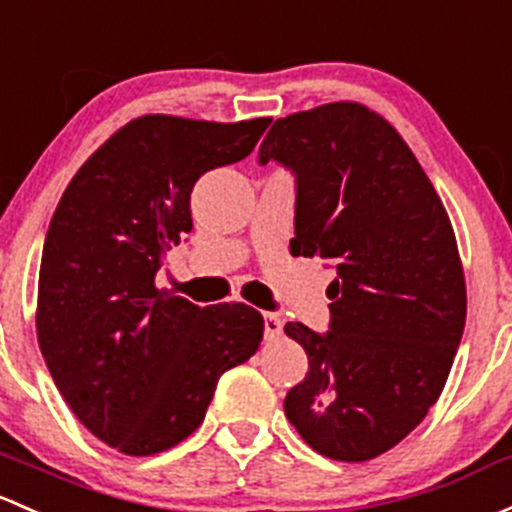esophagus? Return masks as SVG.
Segmentation results:
<instances>
[{"mask_svg": "<svg viewBox=\"0 0 512 512\" xmlns=\"http://www.w3.org/2000/svg\"><path fill=\"white\" fill-rule=\"evenodd\" d=\"M282 331H284V321L279 319L277 314H270V311H267L265 314V338H279L282 336Z\"/></svg>", "mask_w": 512, "mask_h": 512, "instance_id": "obj_1", "label": "esophagus"}]
</instances>
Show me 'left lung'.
<instances>
[{
	"mask_svg": "<svg viewBox=\"0 0 512 512\" xmlns=\"http://www.w3.org/2000/svg\"><path fill=\"white\" fill-rule=\"evenodd\" d=\"M297 174L292 255L336 267L331 331L289 321L309 373L284 412L336 461L400 444L439 400L466 324V282L441 198L412 149L360 102L282 117L260 164Z\"/></svg>",
	"mask_w": 512,
	"mask_h": 512,
	"instance_id": "obj_1",
	"label": "left lung"
}]
</instances>
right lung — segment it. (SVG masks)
<instances>
[{
    "instance_id": "add662e5",
    "label": "right lung",
    "mask_w": 512,
    "mask_h": 512,
    "mask_svg": "<svg viewBox=\"0 0 512 512\" xmlns=\"http://www.w3.org/2000/svg\"><path fill=\"white\" fill-rule=\"evenodd\" d=\"M270 122L137 117L58 201L39 272V346L75 417L122 454H159L196 432L220 375L260 348V311L196 306L157 287V272L191 233L196 181L245 159Z\"/></svg>"
}]
</instances>
